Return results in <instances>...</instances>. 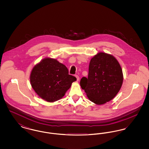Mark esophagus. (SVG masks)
I'll return each instance as SVG.
<instances>
[{
	"label": "esophagus",
	"instance_id": "obj_1",
	"mask_svg": "<svg viewBox=\"0 0 149 149\" xmlns=\"http://www.w3.org/2000/svg\"><path fill=\"white\" fill-rule=\"evenodd\" d=\"M75 77L77 78V80L79 81V76L77 75H75Z\"/></svg>",
	"mask_w": 149,
	"mask_h": 149
}]
</instances>
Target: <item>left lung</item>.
Wrapping results in <instances>:
<instances>
[{
  "label": "left lung",
  "mask_w": 149,
  "mask_h": 149,
  "mask_svg": "<svg viewBox=\"0 0 149 149\" xmlns=\"http://www.w3.org/2000/svg\"><path fill=\"white\" fill-rule=\"evenodd\" d=\"M122 70L112 55L99 52L91 60L88 78L81 79L80 84L89 99L96 104H103L113 99L123 83Z\"/></svg>",
  "instance_id": "1"
}]
</instances>
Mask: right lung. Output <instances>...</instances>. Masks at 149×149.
Instances as JSON below:
<instances>
[{"label":"right lung","mask_w":149,"mask_h":149,"mask_svg":"<svg viewBox=\"0 0 149 149\" xmlns=\"http://www.w3.org/2000/svg\"><path fill=\"white\" fill-rule=\"evenodd\" d=\"M77 80L68 68L57 60L46 57L36 64L30 75L31 84L37 95L49 102L62 98Z\"/></svg>","instance_id":"obj_1"}]
</instances>
